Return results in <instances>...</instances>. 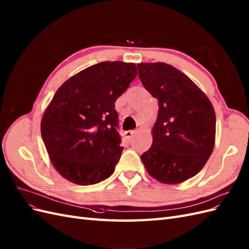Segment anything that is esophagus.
I'll return each instance as SVG.
<instances>
[{"label": "esophagus", "mask_w": 249, "mask_h": 249, "mask_svg": "<svg viewBox=\"0 0 249 249\" xmlns=\"http://www.w3.org/2000/svg\"><path fill=\"white\" fill-rule=\"evenodd\" d=\"M134 133H135L134 131H126V132L124 133L125 138H126V139H131V138H132V136L134 135Z\"/></svg>", "instance_id": "obj_1"}]
</instances>
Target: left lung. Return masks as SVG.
Wrapping results in <instances>:
<instances>
[{
  "label": "left lung",
  "mask_w": 249,
  "mask_h": 249,
  "mask_svg": "<svg viewBox=\"0 0 249 249\" xmlns=\"http://www.w3.org/2000/svg\"><path fill=\"white\" fill-rule=\"evenodd\" d=\"M144 88L158 99L153 142L141 155L150 176L179 184L197 175L212 155L216 113L206 94L184 73L165 63L137 64Z\"/></svg>",
  "instance_id": "8db88e82"
}]
</instances>
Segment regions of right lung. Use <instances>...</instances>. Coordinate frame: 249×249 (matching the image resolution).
Returning a JSON list of instances; mask_svg holds the SVG:
<instances>
[{
    "mask_svg": "<svg viewBox=\"0 0 249 249\" xmlns=\"http://www.w3.org/2000/svg\"><path fill=\"white\" fill-rule=\"evenodd\" d=\"M136 76L135 64L103 62L76 73L57 89L43 114L41 134L60 176L90 185L113 174L124 150L115 102Z\"/></svg>",
    "mask_w": 249,
    "mask_h": 249,
    "instance_id": "obj_1",
    "label": "right lung"
}]
</instances>
